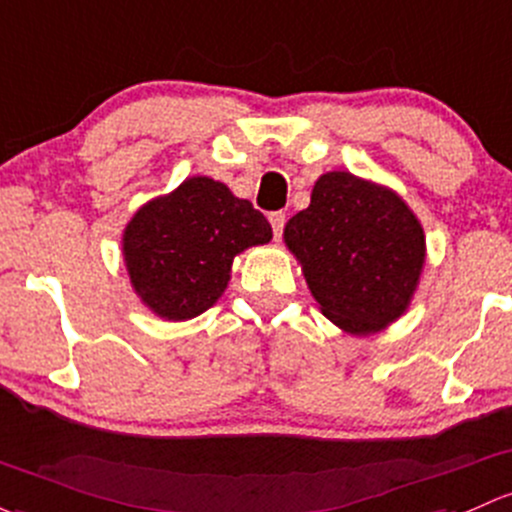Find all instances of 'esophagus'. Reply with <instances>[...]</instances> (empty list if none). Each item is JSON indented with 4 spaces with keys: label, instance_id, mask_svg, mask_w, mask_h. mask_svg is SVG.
I'll return each instance as SVG.
<instances>
[{
    "label": "esophagus",
    "instance_id": "obj_1",
    "mask_svg": "<svg viewBox=\"0 0 512 512\" xmlns=\"http://www.w3.org/2000/svg\"><path fill=\"white\" fill-rule=\"evenodd\" d=\"M284 223H287V218H284V213H270V225H272V233H274V240L282 238V230H284Z\"/></svg>",
    "mask_w": 512,
    "mask_h": 512
}]
</instances>
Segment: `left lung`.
<instances>
[{
  "mask_svg": "<svg viewBox=\"0 0 512 512\" xmlns=\"http://www.w3.org/2000/svg\"><path fill=\"white\" fill-rule=\"evenodd\" d=\"M284 245L321 314L351 336H373L410 309L427 238L392 188L351 171L316 179L309 208L284 225Z\"/></svg>",
  "mask_w": 512,
  "mask_h": 512,
  "instance_id": "left-lung-1",
  "label": "left lung"
}]
</instances>
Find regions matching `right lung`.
<instances>
[{
    "mask_svg": "<svg viewBox=\"0 0 512 512\" xmlns=\"http://www.w3.org/2000/svg\"><path fill=\"white\" fill-rule=\"evenodd\" d=\"M272 225L211 176H188L122 230V260L139 301L164 321L201 316L223 297L233 260L267 245Z\"/></svg>",
    "mask_w": 512,
    "mask_h": 512,
    "instance_id": "add662e5",
    "label": "right lung"
}]
</instances>
